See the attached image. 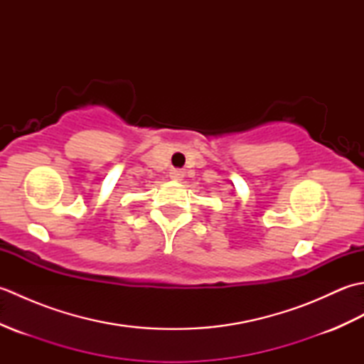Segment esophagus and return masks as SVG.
<instances>
[{
    "label": "esophagus",
    "mask_w": 364,
    "mask_h": 364,
    "mask_svg": "<svg viewBox=\"0 0 364 364\" xmlns=\"http://www.w3.org/2000/svg\"><path fill=\"white\" fill-rule=\"evenodd\" d=\"M184 178V172L181 168H173V170H170V180H173V181H181Z\"/></svg>",
    "instance_id": "esophagus-1"
}]
</instances>
